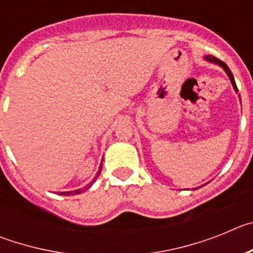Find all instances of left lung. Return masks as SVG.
I'll return each mask as SVG.
<instances>
[{
    "label": "left lung",
    "instance_id": "1",
    "mask_svg": "<svg viewBox=\"0 0 253 253\" xmlns=\"http://www.w3.org/2000/svg\"><path fill=\"white\" fill-rule=\"evenodd\" d=\"M205 60H208V62H210V63H215V64H218V66L222 67V68L225 71V73L228 75V77H229V80H231V82H232V84H233V88L236 90V92L238 91V88H237L236 81H234V77H233V75H232V72H231V69L228 68V66L224 63V62H222V60L218 59V58L213 57V55H207V57H205Z\"/></svg>",
    "mask_w": 253,
    "mask_h": 253
}]
</instances>
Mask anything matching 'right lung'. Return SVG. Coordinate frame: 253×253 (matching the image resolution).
Here are the masks:
<instances>
[{"instance_id": "obj_1", "label": "right lung", "mask_w": 253, "mask_h": 253, "mask_svg": "<svg viewBox=\"0 0 253 253\" xmlns=\"http://www.w3.org/2000/svg\"><path fill=\"white\" fill-rule=\"evenodd\" d=\"M101 163H102V162H101ZM101 167H102V165H100V169H99V172H97V175H96L95 177H93V180L91 181L90 184H88V185H86V186H84V187H82V189L73 190V191H64V193H60V195H78V194L84 193V191H86V190H88V189H90V187L92 186V184H93V182H95V181H96V178L99 177L100 172H101Z\"/></svg>"}]
</instances>
